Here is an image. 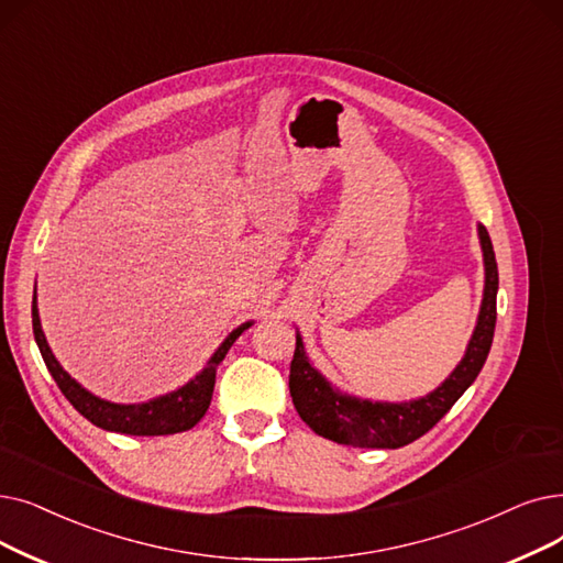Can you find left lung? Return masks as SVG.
Wrapping results in <instances>:
<instances>
[{
  "mask_svg": "<svg viewBox=\"0 0 563 563\" xmlns=\"http://www.w3.org/2000/svg\"><path fill=\"white\" fill-rule=\"evenodd\" d=\"M478 241L483 251L485 285L474 333L453 373L421 398L384 402L345 394L310 363L303 338L297 331V350L289 365V396L310 430L345 446L400 449L423 437L457 402L483 368L487 352L493 347L497 322V260L490 234L481 223Z\"/></svg>",
  "mask_w": 563,
  "mask_h": 563,
  "instance_id": "obj_1",
  "label": "left lung"
}]
</instances>
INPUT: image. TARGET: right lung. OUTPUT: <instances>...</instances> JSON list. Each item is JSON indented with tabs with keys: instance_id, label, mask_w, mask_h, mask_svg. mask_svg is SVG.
Listing matches in <instances>:
<instances>
[{
	"instance_id": "add662e5",
	"label": "right lung",
	"mask_w": 563,
	"mask_h": 563,
	"mask_svg": "<svg viewBox=\"0 0 563 563\" xmlns=\"http://www.w3.org/2000/svg\"><path fill=\"white\" fill-rule=\"evenodd\" d=\"M32 327L36 345L41 350V356L51 371L53 379L57 382L59 390L66 396V400L76 407L87 421H91L96 428H103L108 432H121V434H135V437H158V434H175L186 432L195 423H198L211 402L213 384H216V368L228 354V350L234 345V340L253 327V322H243L236 327L228 338L216 347L211 358L207 361L205 368L188 379L184 386L169 390L165 396L152 398L146 402H110L106 398L93 396L80 382L73 379L62 363L55 358L51 345H47L45 333L41 329V317L36 306V289L32 299Z\"/></svg>"
}]
</instances>
